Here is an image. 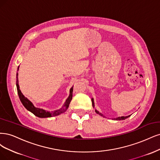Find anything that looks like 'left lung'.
Wrapping results in <instances>:
<instances>
[{
    "label": "left lung",
    "instance_id": "obj_1",
    "mask_svg": "<svg viewBox=\"0 0 160 160\" xmlns=\"http://www.w3.org/2000/svg\"><path fill=\"white\" fill-rule=\"evenodd\" d=\"M92 106H93V108H94V98H92ZM95 112L96 114L100 115L101 116H103V117H105L104 115H103L102 113L99 112L96 109H95ZM131 115H129V116H119V117H117V118H112V120H123L126 119V118H128V117H130Z\"/></svg>",
    "mask_w": 160,
    "mask_h": 160
}]
</instances>
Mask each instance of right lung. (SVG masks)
Segmentation results:
<instances>
[{
	"label": "right lung",
	"mask_w": 160,
	"mask_h": 160,
	"mask_svg": "<svg viewBox=\"0 0 160 160\" xmlns=\"http://www.w3.org/2000/svg\"><path fill=\"white\" fill-rule=\"evenodd\" d=\"M19 70V66L18 67L17 69V92H18V94L19 96V98L20 102H22V105L25 107L26 109L27 110H28L29 112H32L33 114H34L36 116H37L38 118H50V117H53L55 116H58L59 114H62L64 112H66L67 110V109L68 108L70 103L72 99V92H73V86L70 89V94L69 96L68 97V98L66 99L64 104L63 105V106L61 108L58 110H56L54 112L52 111H47L45 110L42 108H37L34 106V104L32 103L31 101H30L27 98H26L21 92L20 90V87L18 85V71Z\"/></svg>",
	"instance_id": "1"
}]
</instances>
